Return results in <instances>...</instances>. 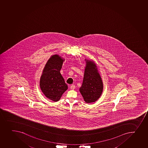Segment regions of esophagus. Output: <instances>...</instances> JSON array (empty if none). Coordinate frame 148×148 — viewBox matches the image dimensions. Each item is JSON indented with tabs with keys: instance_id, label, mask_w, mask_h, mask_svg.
<instances>
[{
	"instance_id": "esophagus-1",
	"label": "esophagus",
	"mask_w": 148,
	"mask_h": 148,
	"mask_svg": "<svg viewBox=\"0 0 148 148\" xmlns=\"http://www.w3.org/2000/svg\"><path fill=\"white\" fill-rule=\"evenodd\" d=\"M75 85H72L71 86L70 89H72V90H73V89H75Z\"/></svg>"
}]
</instances>
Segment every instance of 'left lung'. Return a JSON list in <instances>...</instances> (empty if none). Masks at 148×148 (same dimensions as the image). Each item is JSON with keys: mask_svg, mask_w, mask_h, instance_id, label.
<instances>
[{"mask_svg": "<svg viewBox=\"0 0 148 148\" xmlns=\"http://www.w3.org/2000/svg\"><path fill=\"white\" fill-rule=\"evenodd\" d=\"M84 75L79 91L88 103L95 102L102 94L103 85L98 68L93 60L85 59Z\"/></svg>", "mask_w": 148, "mask_h": 148, "instance_id": "1", "label": "left lung"}]
</instances>
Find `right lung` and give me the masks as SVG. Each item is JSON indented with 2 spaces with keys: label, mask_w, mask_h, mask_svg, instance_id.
<instances>
[{
  "label": "right lung",
  "mask_w": 148,
  "mask_h": 148,
  "mask_svg": "<svg viewBox=\"0 0 148 148\" xmlns=\"http://www.w3.org/2000/svg\"><path fill=\"white\" fill-rule=\"evenodd\" d=\"M65 59L58 54L52 55L47 62L40 77V89L45 96L57 102L60 99L68 86L60 73Z\"/></svg>",
  "instance_id": "add662e5"
}]
</instances>
